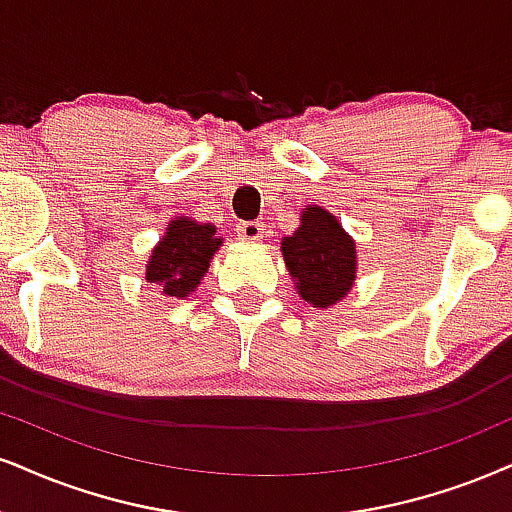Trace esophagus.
I'll return each mask as SVG.
<instances>
[{
    "label": "esophagus",
    "instance_id": "34e87169",
    "mask_svg": "<svg viewBox=\"0 0 512 512\" xmlns=\"http://www.w3.org/2000/svg\"><path fill=\"white\" fill-rule=\"evenodd\" d=\"M237 237L244 239V242H258L263 237V225L256 223V220H244V223L237 225Z\"/></svg>",
    "mask_w": 512,
    "mask_h": 512
}]
</instances>
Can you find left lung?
Returning <instances> with one entry per match:
<instances>
[{"mask_svg": "<svg viewBox=\"0 0 512 512\" xmlns=\"http://www.w3.org/2000/svg\"><path fill=\"white\" fill-rule=\"evenodd\" d=\"M282 256L299 294L315 308L337 304L356 277V244L320 206L306 208L299 230L282 239Z\"/></svg>", "mask_w": 512, "mask_h": 512, "instance_id": "obj_1", "label": "left lung"}]
</instances>
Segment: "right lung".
I'll return each instance as SVG.
<instances>
[{
    "label": "right lung",
    "instance_id": "1",
    "mask_svg": "<svg viewBox=\"0 0 512 512\" xmlns=\"http://www.w3.org/2000/svg\"><path fill=\"white\" fill-rule=\"evenodd\" d=\"M220 244L223 239L216 237L213 225H199L192 218L173 220L149 258L147 280L161 285L163 294L187 296L201 282Z\"/></svg>",
    "mask_w": 512,
    "mask_h": 512
}]
</instances>
